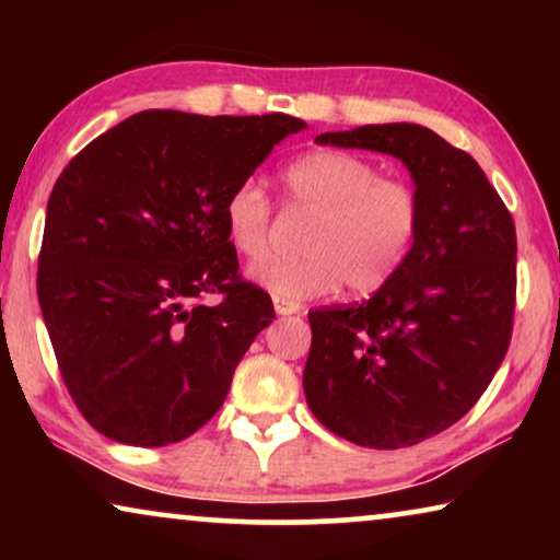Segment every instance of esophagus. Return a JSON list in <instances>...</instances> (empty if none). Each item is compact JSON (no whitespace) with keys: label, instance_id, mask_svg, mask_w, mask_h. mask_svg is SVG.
I'll return each mask as SVG.
<instances>
[{"label":"esophagus","instance_id":"34e87169","mask_svg":"<svg viewBox=\"0 0 560 560\" xmlns=\"http://www.w3.org/2000/svg\"><path fill=\"white\" fill-rule=\"evenodd\" d=\"M272 305H275V313H278V316H290V313H298L303 308L301 303L288 301V298H272Z\"/></svg>","mask_w":560,"mask_h":560}]
</instances>
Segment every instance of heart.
Listing matches in <instances>:
<instances>
[{
  "label": "heart",
  "mask_w": 560,
  "mask_h": 560,
  "mask_svg": "<svg viewBox=\"0 0 560 560\" xmlns=\"http://www.w3.org/2000/svg\"><path fill=\"white\" fill-rule=\"evenodd\" d=\"M290 211L313 217L301 240L303 257L272 259L252 270L275 298L305 301L343 288L370 295L385 288L410 257L423 221L416 186L385 178L370 160L341 150H316L280 175ZM226 240L247 262H262L272 240V203L257 180L229 190Z\"/></svg>",
  "instance_id": "heart-1"
}]
</instances>
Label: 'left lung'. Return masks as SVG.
Returning <instances> with one entry per match:
<instances>
[{
	"label": "left lung",
	"instance_id": "obj_1",
	"mask_svg": "<svg viewBox=\"0 0 560 560\" xmlns=\"http://www.w3.org/2000/svg\"><path fill=\"white\" fill-rule=\"evenodd\" d=\"M316 142L400 158L423 221L400 272L370 301L308 313L305 400L357 446H416L464 418L508 354L515 221L477 160L420 125H366Z\"/></svg>",
	"mask_w": 560,
	"mask_h": 560
}]
</instances>
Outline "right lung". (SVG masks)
<instances>
[{
    "label": "right lung",
    "instance_id": "obj_1",
    "mask_svg": "<svg viewBox=\"0 0 560 560\" xmlns=\"http://www.w3.org/2000/svg\"><path fill=\"white\" fill-rule=\"evenodd\" d=\"M303 119L148 109L52 186L37 298L60 377L106 439L167 446L224 405L270 295L240 275L224 201ZM209 292L219 304L202 303Z\"/></svg>",
    "mask_w": 560,
    "mask_h": 560
}]
</instances>
